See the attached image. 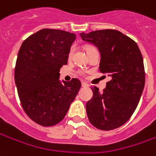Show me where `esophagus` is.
Instances as JSON below:
<instances>
[{
    "mask_svg": "<svg viewBox=\"0 0 156 156\" xmlns=\"http://www.w3.org/2000/svg\"><path fill=\"white\" fill-rule=\"evenodd\" d=\"M82 86L83 87H87V86H88V83H86L85 82H82Z\"/></svg>",
    "mask_w": 156,
    "mask_h": 156,
    "instance_id": "1",
    "label": "esophagus"
}]
</instances>
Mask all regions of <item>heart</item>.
<instances>
[{"mask_svg":"<svg viewBox=\"0 0 156 156\" xmlns=\"http://www.w3.org/2000/svg\"><path fill=\"white\" fill-rule=\"evenodd\" d=\"M93 48H95L93 47V46H87V47H86V52L88 53V52L90 51V50H91V49H93ZM74 49H75V48L71 47V48H70V50H69V57H72V55H73ZM80 73L83 74V72H80Z\"/></svg>","mask_w":156,"mask_h":156,"instance_id":"obj_1","label":"heart"}]
</instances>
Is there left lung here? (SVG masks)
<instances>
[{
  "mask_svg": "<svg viewBox=\"0 0 156 156\" xmlns=\"http://www.w3.org/2000/svg\"><path fill=\"white\" fill-rule=\"evenodd\" d=\"M101 53L99 70L111 77L100 92L93 87V97L87 102L90 122L102 131H110L129 120L140 101L145 83L144 60L135 41L116 30L81 33Z\"/></svg>",
  "mask_w": 156,
  "mask_h": 156,
  "instance_id": "8db88e82",
  "label": "left lung"
}]
</instances>
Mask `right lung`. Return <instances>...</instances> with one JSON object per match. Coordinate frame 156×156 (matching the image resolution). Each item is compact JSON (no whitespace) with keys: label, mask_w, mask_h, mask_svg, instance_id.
I'll return each mask as SVG.
<instances>
[{"label":"right lung","mask_w":156,"mask_h":156,"mask_svg":"<svg viewBox=\"0 0 156 156\" xmlns=\"http://www.w3.org/2000/svg\"><path fill=\"white\" fill-rule=\"evenodd\" d=\"M76 35L42 29L23 42L14 70L20 103L30 119L42 126L60 122L81 87L78 78L60 82V69L67 64Z\"/></svg>","instance_id":"1"}]
</instances>
